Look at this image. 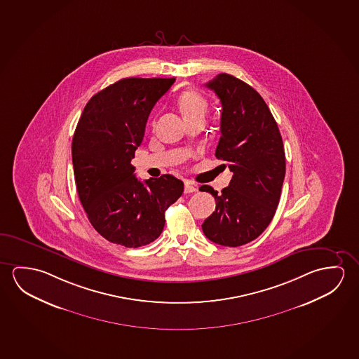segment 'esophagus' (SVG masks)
I'll return each instance as SVG.
<instances>
[{
	"instance_id": "esophagus-1",
	"label": "esophagus",
	"mask_w": 359,
	"mask_h": 359,
	"mask_svg": "<svg viewBox=\"0 0 359 359\" xmlns=\"http://www.w3.org/2000/svg\"><path fill=\"white\" fill-rule=\"evenodd\" d=\"M196 191H197V187L194 186V183H184V194H194Z\"/></svg>"
}]
</instances>
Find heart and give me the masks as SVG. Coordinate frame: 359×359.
Instances as JSON below:
<instances>
[{
  "instance_id": "obj_1",
  "label": "heart",
  "mask_w": 359,
  "mask_h": 359,
  "mask_svg": "<svg viewBox=\"0 0 359 359\" xmlns=\"http://www.w3.org/2000/svg\"><path fill=\"white\" fill-rule=\"evenodd\" d=\"M177 104L186 121L192 120V118H205V111L208 106L205 97L194 90L183 91L177 98Z\"/></svg>"
}]
</instances>
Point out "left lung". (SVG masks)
<instances>
[{"mask_svg": "<svg viewBox=\"0 0 359 359\" xmlns=\"http://www.w3.org/2000/svg\"><path fill=\"white\" fill-rule=\"evenodd\" d=\"M205 86L222 103L216 157L233 176L221 194L211 186L199 187L216 199L202 229L217 245L238 247L256 239L273 218L285 180V147L277 122L253 87L228 74Z\"/></svg>", "mask_w": 359, "mask_h": 359, "instance_id": "obj_1", "label": "left lung"}]
</instances>
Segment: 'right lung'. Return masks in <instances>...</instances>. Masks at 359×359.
Listing matches in <instances>:
<instances>
[{
	"label": "right lung",
	"instance_id": "right-lung-1",
	"mask_svg": "<svg viewBox=\"0 0 359 359\" xmlns=\"http://www.w3.org/2000/svg\"><path fill=\"white\" fill-rule=\"evenodd\" d=\"M176 79L130 77L98 92L86 104L72 140L81 203L103 238L128 248L158 238L165 212L183 194L172 175L141 182L131 165L148 116Z\"/></svg>",
	"mask_w": 359,
	"mask_h": 359
}]
</instances>
